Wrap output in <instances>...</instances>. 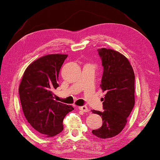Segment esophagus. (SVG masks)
I'll list each match as a JSON object with an SVG mask.
<instances>
[{"instance_id":"34e87169","label":"esophagus","mask_w":160,"mask_h":160,"mask_svg":"<svg viewBox=\"0 0 160 160\" xmlns=\"http://www.w3.org/2000/svg\"><path fill=\"white\" fill-rule=\"evenodd\" d=\"M78 108L80 109V111H82V112H89V110H88V107H87L86 106H80V107H78Z\"/></svg>"}]
</instances>
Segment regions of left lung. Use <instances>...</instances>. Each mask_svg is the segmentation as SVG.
<instances>
[{"label":"left lung","instance_id":"8db88e82","mask_svg":"<svg viewBox=\"0 0 160 160\" xmlns=\"http://www.w3.org/2000/svg\"><path fill=\"white\" fill-rule=\"evenodd\" d=\"M102 60L103 74L100 87L106 92L102 99L103 112L92 110L102 117V125L92 131L101 139L119 134L134 106V72L128 60L120 52L110 48L98 49Z\"/></svg>","mask_w":160,"mask_h":160}]
</instances>
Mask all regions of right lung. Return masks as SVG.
I'll return each mask as SVG.
<instances>
[{
	"label": "right lung",
	"mask_w": 160,
	"mask_h": 160,
	"mask_svg": "<svg viewBox=\"0 0 160 160\" xmlns=\"http://www.w3.org/2000/svg\"><path fill=\"white\" fill-rule=\"evenodd\" d=\"M67 54H52L38 58L26 68L19 86L22 109L28 122L45 137H51L63 130L64 117L74 110L54 100L60 68Z\"/></svg>",
	"instance_id": "obj_1"
}]
</instances>
